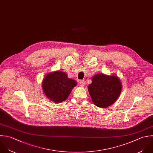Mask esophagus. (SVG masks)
<instances>
[{
	"label": "esophagus",
	"mask_w": 153,
	"mask_h": 153,
	"mask_svg": "<svg viewBox=\"0 0 153 153\" xmlns=\"http://www.w3.org/2000/svg\"><path fill=\"white\" fill-rule=\"evenodd\" d=\"M79 84H80V85L81 86H84L85 85V80H80Z\"/></svg>",
	"instance_id": "1"
}]
</instances>
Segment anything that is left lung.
Segmentation results:
<instances>
[{
  "mask_svg": "<svg viewBox=\"0 0 153 153\" xmlns=\"http://www.w3.org/2000/svg\"><path fill=\"white\" fill-rule=\"evenodd\" d=\"M92 80L88 91L95 105L106 108L116 101L122 91L121 82L117 76L97 74Z\"/></svg>",
  "mask_w": 153,
  "mask_h": 153,
  "instance_id": "8db88e82",
  "label": "left lung"
}]
</instances>
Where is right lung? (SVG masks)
<instances>
[{"mask_svg": "<svg viewBox=\"0 0 153 153\" xmlns=\"http://www.w3.org/2000/svg\"><path fill=\"white\" fill-rule=\"evenodd\" d=\"M77 83L68 79L66 73L58 71L46 76L43 83V91L47 98L56 103L65 101Z\"/></svg>", "mask_w": 153, "mask_h": 153, "instance_id": "obj_1", "label": "right lung"}]
</instances>
